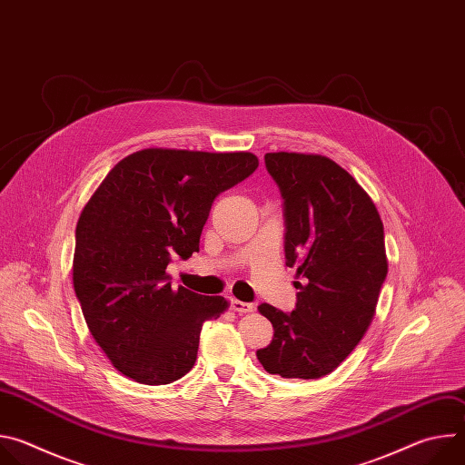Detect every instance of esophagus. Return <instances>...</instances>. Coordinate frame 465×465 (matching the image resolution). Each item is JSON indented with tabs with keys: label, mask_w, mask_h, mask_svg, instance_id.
Returning a JSON list of instances; mask_svg holds the SVG:
<instances>
[{
	"label": "esophagus",
	"mask_w": 465,
	"mask_h": 465,
	"mask_svg": "<svg viewBox=\"0 0 465 465\" xmlns=\"http://www.w3.org/2000/svg\"><path fill=\"white\" fill-rule=\"evenodd\" d=\"M232 311H235V312H239V314H246V312H252L255 307L252 305V303H246V302H241V300H232Z\"/></svg>",
	"instance_id": "esophagus-1"
}]
</instances>
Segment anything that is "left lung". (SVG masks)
Wrapping results in <instances>:
<instances>
[{
	"label": "left lung",
	"instance_id": "1",
	"mask_svg": "<svg viewBox=\"0 0 465 465\" xmlns=\"http://www.w3.org/2000/svg\"><path fill=\"white\" fill-rule=\"evenodd\" d=\"M264 165L283 196L285 259L296 267V307L261 303L274 327L257 350L269 373L320 379L361 342L388 274L384 228L368 193L333 160L269 153Z\"/></svg>",
	"mask_w": 465,
	"mask_h": 465
}]
</instances>
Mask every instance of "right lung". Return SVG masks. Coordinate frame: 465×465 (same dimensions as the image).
Returning a JSON list of instances; mask_svg holds the SVG:
<instances>
[{
    "mask_svg": "<svg viewBox=\"0 0 465 465\" xmlns=\"http://www.w3.org/2000/svg\"><path fill=\"white\" fill-rule=\"evenodd\" d=\"M252 153L143 149L95 189L75 230L74 287L95 342L114 368L142 384H169L196 361L203 323L223 296L173 289V255L198 252L215 198L248 178Z\"/></svg>",
    "mask_w": 465,
    "mask_h": 465,
    "instance_id": "1",
    "label": "right lung"
}]
</instances>
